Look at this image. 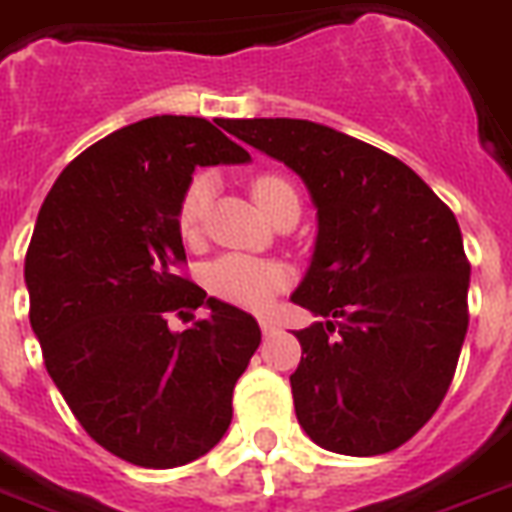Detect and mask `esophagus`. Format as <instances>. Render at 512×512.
<instances>
[{
  "mask_svg": "<svg viewBox=\"0 0 512 512\" xmlns=\"http://www.w3.org/2000/svg\"><path fill=\"white\" fill-rule=\"evenodd\" d=\"M276 320H270V317H260V330H263L265 336H270V333H276Z\"/></svg>",
  "mask_w": 512,
  "mask_h": 512,
  "instance_id": "esophagus-1",
  "label": "esophagus"
}]
</instances>
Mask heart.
<instances>
[{"mask_svg":"<svg viewBox=\"0 0 512 512\" xmlns=\"http://www.w3.org/2000/svg\"><path fill=\"white\" fill-rule=\"evenodd\" d=\"M249 192L265 216H270L286 200H299L294 184L283 179L281 174H270V171L257 174L249 184ZM208 200L210 179L205 174L195 176L187 184V190L179 200V210H176V226L187 242L197 239L203 231ZM286 283H289V270L283 265L247 255H223L205 270V286H208L210 294L223 299V302L236 304V307L255 309V312L268 309Z\"/></svg>","mask_w":512,"mask_h":512,"instance_id":"1","label":"heart"}]
</instances>
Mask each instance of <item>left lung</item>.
Here are the masks:
<instances>
[{
  "instance_id": "left-lung-1",
  "label": "left lung",
  "mask_w": 512,
  "mask_h": 512,
  "mask_svg": "<svg viewBox=\"0 0 512 512\" xmlns=\"http://www.w3.org/2000/svg\"><path fill=\"white\" fill-rule=\"evenodd\" d=\"M231 135L286 163L317 208L312 263L291 302L325 317L296 330V419L320 448H401L442 403L468 328L453 210L385 150L307 119H236Z\"/></svg>"
}]
</instances>
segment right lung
<instances>
[{
  "label": "right lung",
  "mask_w": 512,
  "mask_h": 512,
  "mask_svg": "<svg viewBox=\"0 0 512 512\" xmlns=\"http://www.w3.org/2000/svg\"><path fill=\"white\" fill-rule=\"evenodd\" d=\"M247 161L208 119L163 114L83 150L41 205L25 255L30 328L77 422L122 461L184 466L229 429L260 325L176 273V210L195 166ZM197 306L211 317L168 328L171 311Z\"/></svg>",
  "instance_id": "obj_1"
}]
</instances>
